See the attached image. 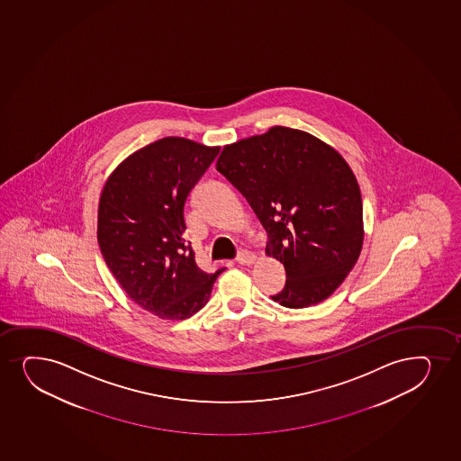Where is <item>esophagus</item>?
I'll return each mask as SVG.
<instances>
[{
  "mask_svg": "<svg viewBox=\"0 0 461 461\" xmlns=\"http://www.w3.org/2000/svg\"><path fill=\"white\" fill-rule=\"evenodd\" d=\"M237 261H239L240 265L243 266L254 265L255 261H257V255L254 252H250V250H241L239 257H237Z\"/></svg>",
  "mask_w": 461,
  "mask_h": 461,
  "instance_id": "obj_1",
  "label": "esophagus"
}]
</instances>
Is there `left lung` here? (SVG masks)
Instances as JSON below:
<instances>
[{
  "label": "left lung",
  "instance_id": "1",
  "mask_svg": "<svg viewBox=\"0 0 461 461\" xmlns=\"http://www.w3.org/2000/svg\"><path fill=\"white\" fill-rule=\"evenodd\" d=\"M217 170L269 233L266 255L286 270L272 296L291 309L332 295L360 257L365 226L358 181L337 149L286 126L226 144Z\"/></svg>",
  "mask_w": 461,
  "mask_h": 461
}]
</instances>
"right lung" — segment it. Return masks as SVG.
Here are the masks:
<instances>
[{"instance_id": "1", "label": "right lung", "mask_w": 461, "mask_h": 461, "mask_svg": "<svg viewBox=\"0 0 461 461\" xmlns=\"http://www.w3.org/2000/svg\"><path fill=\"white\" fill-rule=\"evenodd\" d=\"M220 146L181 137L138 149L112 170L98 203L101 254L129 298L163 320L206 306L221 274L203 272L185 246V202Z\"/></svg>"}]
</instances>
